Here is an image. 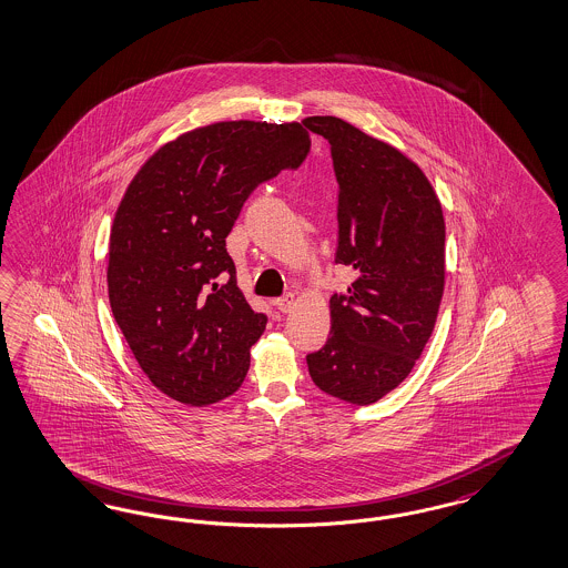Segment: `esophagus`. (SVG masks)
<instances>
[{
  "label": "esophagus",
  "mask_w": 568,
  "mask_h": 568,
  "mask_svg": "<svg viewBox=\"0 0 568 568\" xmlns=\"http://www.w3.org/2000/svg\"><path fill=\"white\" fill-rule=\"evenodd\" d=\"M295 297L294 294L281 295L274 300V306L281 311V313H290L294 308Z\"/></svg>",
  "instance_id": "esophagus-1"
}]
</instances>
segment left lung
Masks as SVG:
<instances>
[{
    "label": "left lung",
    "mask_w": 568,
    "mask_h": 568,
    "mask_svg": "<svg viewBox=\"0 0 568 568\" xmlns=\"http://www.w3.org/2000/svg\"><path fill=\"white\" fill-rule=\"evenodd\" d=\"M325 136L338 182L336 264L355 271L329 300L332 329L306 355L327 395L367 406L412 372L444 294L446 226L425 173L399 150L334 115L304 120Z\"/></svg>",
    "instance_id": "8db88e82"
}]
</instances>
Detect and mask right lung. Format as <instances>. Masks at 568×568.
<instances>
[{
    "label": "right lung",
    "instance_id": "obj_1",
    "mask_svg": "<svg viewBox=\"0 0 568 568\" xmlns=\"http://www.w3.org/2000/svg\"><path fill=\"white\" fill-rule=\"evenodd\" d=\"M308 150L297 122H215L162 145L126 187L110 234V304L169 397L209 406L243 385L268 317L236 287L226 236L251 192Z\"/></svg>",
    "mask_w": 568,
    "mask_h": 568
}]
</instances>
